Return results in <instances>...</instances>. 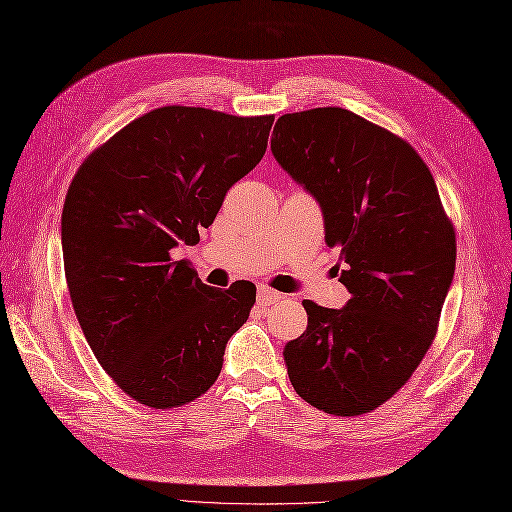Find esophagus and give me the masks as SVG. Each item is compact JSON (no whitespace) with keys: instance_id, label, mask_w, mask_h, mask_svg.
Wrapping results in <instances>:
<instances>
[{"instance_id":"1","label":"esophagus","mask_w":512,"mask_h":512,"mask_svg":"<svg viewBox=\"0 0 512 512\" xmlns=\"http://www.w3.org/2000/svg\"><path fill=\"white\" fill-rule=\"evenodd\" d=\"M257 300L261 305H272V303H277V300H281V294L270 290V287H266V285H261L257 290Z\"/></svg>"}]
</instances>
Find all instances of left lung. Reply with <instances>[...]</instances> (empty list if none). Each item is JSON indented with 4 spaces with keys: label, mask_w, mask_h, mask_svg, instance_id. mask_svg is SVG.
Returning a JSON list of instances; mask_svg holds the SVG:
<instances>
[{
    "label": "left lung",
    "mask_w": 512,
    "mask_h": 512,
    "mask_svg": "<svg viewBox=\"0 0 512 512\" xmlns=\"http://www.w3.org/2000/svg\"><path fill=\"white\" fill-rule=\"evenodd\" d=\"M270 149L316 196L326 246L339 248L350 300H303L307 331L285 346L296 393L355 417L396 396L439 329L456 266V233L419 153L344 108L283 114Z\"/></svg>",
    "instance_id": "1"
}]
</instances>
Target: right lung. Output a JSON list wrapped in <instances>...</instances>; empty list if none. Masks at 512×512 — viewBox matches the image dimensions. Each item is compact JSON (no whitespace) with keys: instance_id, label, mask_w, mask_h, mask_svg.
Wrapping results in <instances>:
<instances>
[{"instance_id":"add662e5","label":"right lung","mask_w":512,"mask_h":512,"mask_svg":"<svg viewBox=\"0 0 512 512\" xmlns=\"http://www.w3.org/2000/svg\"><path fill=\"white\" fill-rule=\"evenodd\" d=\"M272 123L155 108L77 168L62 209L64 274L90 350L131 400L166 411L216 383L257 290H214L173 248L199 242L227 190L261 162Z\"/></svg>"}]
</instances>
